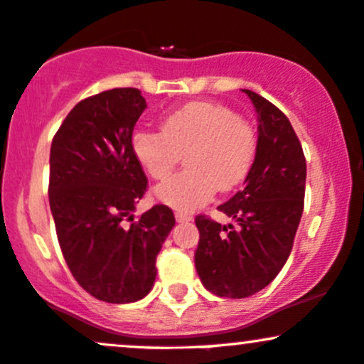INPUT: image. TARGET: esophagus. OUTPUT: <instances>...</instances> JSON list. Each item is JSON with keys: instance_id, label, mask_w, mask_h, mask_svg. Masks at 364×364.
Returning <instances> with one entry per match:
<instances>
[{"instance_id": "34e87169", "label": "esophagus", "mask_w": 364, "mask_h": 364, "mask_svg": "<svg viewBox=\"0 0 364 364\" xmlns=\"http://www.w3.org/2000/svg\"><path fill=\"white\" fill-rule=\"evenodd\" d=\"M175 218H177V222H191V220H193V217H191L189 213H183V212H175Z\"/></svg>"}]
</instances>
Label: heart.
<instances>
[{
	"instance_id": "heart-1",
	"label": "heart",
	"mask_w": 364,
	"mask_h": 364,
	"mask_svg": "<svg viewBox=\"0 0 364 364\" xmlns=\"http://www.w3.org/2000/svg\"><path fill=\"white\" fill-rule=\"evenodd\" d=\"M130 147L140 168L165 181L186 152L187 170L156 189L154 196L181 212L205 205L215 191H230L248 177L257 158V132L232 109L194 100L168 112L161 132L136 127Z\"/></svg>"
}]
</instances>
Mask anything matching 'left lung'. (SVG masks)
<instances>
[{
    "instance_id": "1",
    "label": "left lung",
    "mask_w": 364,
    "mask_h": 364,
    "mask_svg": "<svg viewBox=\"0 0 364 364\" xmlns=\"http://www.w3.org/2000/svg\"><path fill=\"white\" fill-rule=\"evenodd\" d=\"M245 93L259 114L257 158L243 189L218 206L237 225L196 217L199 279L208 291L229 299L260 291L283 269L306 196V156L291 123L259 93Z\"/></svg>"
}]
</instances>
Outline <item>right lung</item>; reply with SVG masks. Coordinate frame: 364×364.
<instances>
[{"instance_id": "right-lung-1", "label": "right lung", "mask_w": 364, "mask_h": 364, "mask_svg": "<svg viewBox=\"0 0 364 364\" xmlns=\"http://www.w3.org/2000/svg\"><path fill=\"white\" fill-rule=\"evenodd\" d=\"M146 107L136 88L87 97L62 121L50 149L48 198L62 255L80 287L109 304L151 291L156 257L175 225L166 205L136 220L132 215L147 191L130 147Z\"/></svg>"}]
</instances>
